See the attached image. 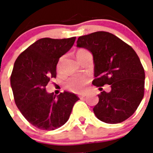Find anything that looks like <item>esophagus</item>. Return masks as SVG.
Returning <instances> with one entry per match:
<instances>
[{
    "label": "esophagus",
    "instance_id": "esophagus-1",
    "mask_svg": "<svg viewBox=\"0 0 153 153\" xmlns=\"http://www.w3.org/2000/svg\"><path fill=\"white\" fill-rule=\"evenodd\" d=\"M86 96V93H82L80 96H79V98H83V97H85Z\"/></svg>",
    "mask_w": 153,
    "mask_h": 153
}]
</instances>
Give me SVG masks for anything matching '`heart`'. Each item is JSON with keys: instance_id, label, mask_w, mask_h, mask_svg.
Returning a JSON list of instances; mask_svg holds the SVG:
<instances>
[{"instance_id": "1", "label": "heart", "mask_w": 153, "mask_h": 153, "mask_svg": "<svg viewBox=\"0 0 153 153\" xmlns=\"http://www.w3.org/2000/svg\"><path fill=\"white\" fill-rule=\"evenodd\" d=\"M90 54L87 50L80 48L76 51V57L78 60H80L81 58L86 55ZM60 65H58V69H60ZM90 78L88 76L82 75V76H74L66 80L64 83L65 88L74 93H82L84 90L85 86L90 82Z\"/></svg>"}]
</instances>
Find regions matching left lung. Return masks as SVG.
Returning <instances> with one entry per match:
<instances>
[{
    "instance_id": "left-lung-1",
    "label": "left lung",
    "mask_w": 153,
    "mask_h": 153,
    "mask_svg": "<svg viewBox=\"0 0 153 153\" xmlns=\"http://www.w3.org/2000/svg\"><path fill=\"white\" fill-rule=\"evenodd\" d=\"M76 46L93 53V84L97 87L111 86L110 92L102 91L98 95L99 102L93 108L96 117L110 124L129 118L143 100L145 86L144 69L134 50L106 31L79 36Z\"/></svg>"
}]
</instances>
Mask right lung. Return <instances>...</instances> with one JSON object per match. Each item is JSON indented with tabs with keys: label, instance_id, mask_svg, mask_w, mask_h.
<instances>
[{
	"label": "right lung",
	"instance_id": "1",
	"mask_svg": "<svg viewBox=\"0 0 153 153\" xmlns=\"http://www.w3.org/2000/svg\"><path fill=\"white\" fill-rule=\"evenodd\" d=\"M76 36L66 39L41 38L17 58L10 85L17 108L24 118L43 130H54L69 120L79 97L64 91L57 97L46 91L51 78L56 76L60 56L73 47Z\"/></svg>",
	"mask_w": 153,
	"mask_h": 153
}]
</instances>
